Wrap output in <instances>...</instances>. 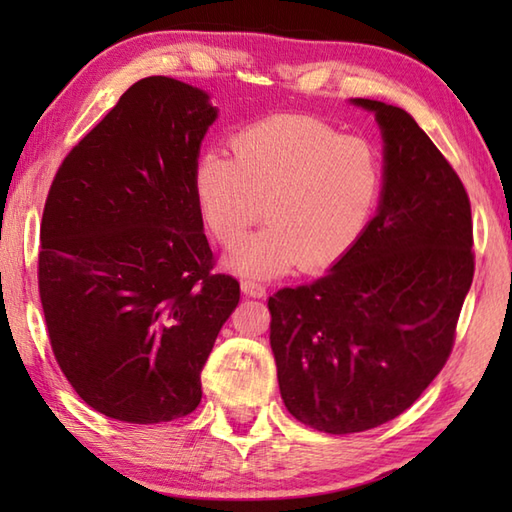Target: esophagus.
Wrapping results in <instances>:
<instances>
[{
  "mask_svg": "<svg viewBox=\"0 0 512 512\" xmlns=\"http://www.w3.org/2000/svg\"><path fill=\"white\" fill-rule=\"evenodd\" d=\"M242 290H244L246 297H255V299L266 297V286H262L255 279H244L242 281Z\"/></svg>",
  "mask_w": 512,
  "mask_h": 512,
  "instance_id": "1",
  "label": "esophagus"
}]
</instances>
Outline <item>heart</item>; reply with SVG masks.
I'll list each match as a JSON object with an SVG mask.
<instances>
[{"mask_svg":"<svg viewBox=\"0 0 512 512\" xmlns=\"http://www.w3.org/2000/svg\"><path fill=\"white\" fill-rule=\"evenodd\" d=\"M233 158L206 149L193 165V198L209 233L235 246L264 215L270 222L228 257L239 275L277 277L301 264L328 268L367 231L383 193L380 151L310 116H273L231 138Z\"/></svg>","mask_w":512,"mask_h":512,"instance_id":"heart-1","label":"heart"}]
</instances>
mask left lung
Returning <instances> with one entry per match:
<instances>
[{"label": "left lung", "instance_id": "8db88e82", "mask_svg": "<svg viewBox=\"0 0 512 512\" xmlns=\"http://www.w3.org/2000/svg\"><path fill=\"white\" fill-rule=\"evenodd\" d=\"M374 112L385 143L378 211L356 246L308 286L268 299L284 405L343 436L409 409L447 363L471 288V202L453 167L400 107Z\"/></svg>", "mask_w": 512, "mask_h": 512}]
</instances>
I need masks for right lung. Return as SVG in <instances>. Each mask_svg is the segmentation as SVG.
<instances>
[{
    "instance_id": "1",
    "label": "right lung",
    "mask_w": 512,
    "mask_h": 512,
    "mask_svg": "<svg viewBox=\"0 0 512 512\" xmlns=\"http://www.w3.org/2000/svg\"><path fill=\"white\" fill-rule=\"evenodd\" d=\"M217 110L169 76L129 88L57 171L41 220L39 297L54 358L103 416L156 424L202 400V367L239 301L193 198Z\"/></svg>"
}]
</instances>
